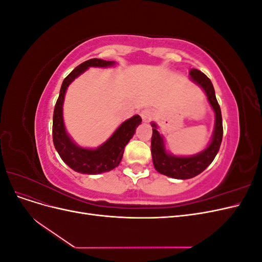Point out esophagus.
I'll return each instance as SVG.
<instances>
[{"instance_id":"esophagus-1","label":"esophagus","mask_w":262,"mask_h":262,"mask_svg":"<svg viewBox=\"0 0 262 262\" xmlns=\"http://www.w3.org/2000/svg\"><path fill=\"white\" fill-rule=\"evenodd\" d=\"M140 116H141V118H142V120L145 121V122H147V121H149V120H150V118H152L153 113L150 112L149 109H144V110H142L141 114H140Z\"/></svg>"}]
</instances>
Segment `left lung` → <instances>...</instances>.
Here are the masks:
<instances>
[{"label":"left lung","instance_id":"obj_1","mask_svg":"<svg viewBox=\"0 0 262 262\" xmlns=\"http://www.w3.org/2000/svg\"><path fill=\"white\" fill-rule=\"evenodd\" d=\"M190 80L199 85L208 98L209 104L213 109L215 120H214L213 134L209 145L201 152L191 156L173 155L166 149L165 141L158 131L157 124L150 122L153 128L152 142H150V152L155 169L170 178L190 179L201 173L215 158L223 138V123L219 102L215 97V92L210 78L203 74L201 71L191 69L189 71Z\"/></svg>","mask_w":262,"mask_h":262}]
</instances>
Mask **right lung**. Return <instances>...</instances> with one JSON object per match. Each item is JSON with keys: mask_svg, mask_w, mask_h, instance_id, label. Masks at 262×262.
Wrapping results in <instances>:
<instances>
[{"mask_svg": "<svg viewBox=\"0 0 262 262\" xmlns=\"http://www.w3.org/2000/svg\"><path fill=\"white\" fill-rule=\"evenodd\" d=\"M116 66L115 61H105L101 59L87 60L76 67L62 83L59 98L53 112L52 139L53 144L59 153L62 161L74 171L87 173V175H97L107 172L116 168L120 164L124 147L136 133L142 119L139 115L126 119L110 138L96 148L82 147L76 144L73 139L67 132L64 119H63V102L68 87L75 78L83 74L90 68H110Z\"/></svg>", "mask_w": 262, "mask_h": 262, "instance_id": "1", "label": "right lung"}]
</instances>
